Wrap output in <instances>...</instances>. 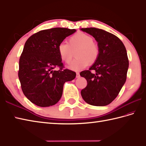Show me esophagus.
I'll return each instance as SVG.
<instances>
[{
  "label": "esophagus",
  "mask_w": 146,
  "mask_h": 146,
  "mask_svg": "<svg viewBox=\"0 0 146 146\" xmlns=\"http://www.w3.org/2000/svg\"><path fill=\"white\" fill-rule=\"evenodd\" d=\"M80 77V74L79 72L76 73V78H79Z\"/></svg>",
  "instance_id": "esophagus-1"
}]
</instances>
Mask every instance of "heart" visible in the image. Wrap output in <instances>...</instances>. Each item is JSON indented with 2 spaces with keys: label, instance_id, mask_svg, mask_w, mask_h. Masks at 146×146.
<instances>
[{
  "label": "heart",
  "instance_id": "heart-1",
  "mask_svg": "<svg viewBox=\"0 0 146 146\" xmlns=\"http://www.w3.org/2000/svg\"><path fill=\"white\" fill-rule=\"evenodd\" d=\"M93 41V38L85 33L74 34L68 39L67 44L61 43L58 44V53L62 61L70 64L76 51L77 57L70 65L72 70H79L87 67L89 64L94 63L99 56L100 50Z\"/></svg>",
  "mask_w": 146,
  "mask_h": 146
}]
</instances>
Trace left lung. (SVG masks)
Wrapping results in <instances>:
<instances>
[{
    "label": "left lung",
    "instance_id": "1",
    "mask_svg": "<svg viewBox=\"0 0 146 146\" xmlns=\"http://www.w3.org/2000/svg\"><path fill=\"white\" fill-rule=\"evenodd\" d=\"M81 29L93 36L100 50L94 64L80 73L88 83L81 90V96L89 105H108L117 98L126 81L129 64L126 48L122 41L110 33L95 28Z\"/></svg>",
    "mask_w": 146,
    "mask_h": 146
}]
</instances>
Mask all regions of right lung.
Returning a JSON list of instances; mask_svg holds the SVG:
<instances>
[{"instance_id":"1","label":"right lung","mask_w":146,"mask_h":146,"mask_svg":"<svg viewBox=\"0 0 146 146\" xmlns=\"http://www.w3.org/2000/svg\"><path fill=\"white\" fill-rule=\"evenodd\" d=\"M76 29L55 28L31 35L26 41L19 63L18 77L28 99L41 107L54 105L62 97L64 84L76 77L72 70L64 69L58 46ZM58 67V70H55Z\"/></svg>"}]
</instances>
